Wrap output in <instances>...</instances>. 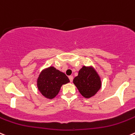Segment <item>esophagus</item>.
Listing matches in <instances>:
<instances>
[{
	"label": "esophagus",
	"instance_id": "obj_1",
	"mask_svg": "<svg viewBox=\"0 0 135 135\" xmlns=\"http://www.w3.org/2000/svg\"><path fill=\"white\" fill-rule=\"evenodd\" d=\"M69 80H70V82H73V76H69Z\"/></svg>",
	"mask_w": 135,
	"mask_h": 135
}]
</instances>
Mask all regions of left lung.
<instances>
[{
  "label": "left lung",
  "instance_id": "1",
  "mask_svg": "<svg viewBox=\"0 0 135 135\" xmlns=\"http://www.w3.org/2000/svg\"><path fill=\"white\" fill-rule=\"evenodd\" d=\"M73 83L85 98H90L96 94L101 88V80L96 72L91 68L83 66L78 75L73 80Z\"/></svg>",
  "mask_w": 135,
  "mask_h": 135
}]
</instances>
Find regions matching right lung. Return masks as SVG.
Segmentation results:
<instances>
[{
    "mask_svg": "<svg viewBox=\"0 0 135 135\" xmlns=\"http://www.w3.org/2000/svg\"><path fill=\"white\" fill-rule=\"evenodd\" d=\"M69 82L66 74L54 67H49L40 74L37 87L44 96L52 99L58 94L62 85Z\"/></svg>",
    "mask_w": 135,
    "mask_h": 135,
    "instance_id": "right-lung-1",
    "label": "right lung"
}]
</instances>
